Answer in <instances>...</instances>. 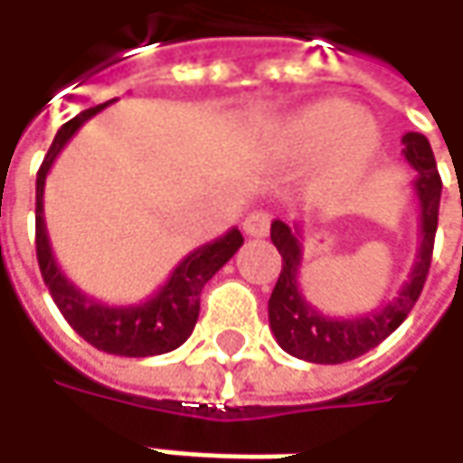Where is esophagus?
<instances>
[{"label":"esophagus","mask_w":463,"mask_h":463,"mask_svg":"<svg viewBox=\"0 0 463 463\" xmlns=\"http://www.w3.org/2000/svg\"><path fill=\"white\" fill-rule=\"evenodd\" d=\"M268 232H270V213L252 211L244 219V234H250V237H268Z\"/></svg>","instance_id":"34e87169"}]
</instances>
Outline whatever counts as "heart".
Masks as SVG:
<instances>
[{"mask_svg":"<svg viewBox=\"0 0 463 463\" xmlns=\"http://www.w3.org/2000/svg\"><path fill=\"white\" fill-rule=\"evenodd\" d=\"M260 149L283 162L319 159L327 177L350 180L371 165L379 128L347 99L322 98L270 123L260 136Z\"/></svg>","mask_w":463,"mask_h":463,"instance_id":"heart-1","label":"heart"}]
</instances>
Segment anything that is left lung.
I'll return each instance as SVG.
<instances>
[{"label":"left lung","instance_id":"left-lung-1","mask_svg":"<svg viewBox=\"0 0 463 463\" xmlns=\"http://www.w3.org/2000/svg\"><path fill=\"white\" fill-rule=\"evenodd\" d=\"M402 144H404L402 149L404 159L418 172L412 187L420 203V247L410 276L392 301L358 317H325L311 301H307L298 286V270L304 255L301 226H288L283 222L270 223V240L283 258V268L268 301V319L278 345L288 355L325 365L353 361L383 343L407 319V314L420 298L433 258L438 205H440L443 185H440L430 141L422 134L410 131L402 136Z\"/></svg>","mask_w":463,"mask_h":463}]
</instances>
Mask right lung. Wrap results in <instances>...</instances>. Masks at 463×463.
Instances as JSON below:
<instances>
[{
	"label": "right lung",
	"instance_id": "add662e5",
	"mask_svg": "<svg viewBox=\"0 0 463 463\" xmlns=\"http://www.w3.org/2000/svg\"><path fill=\"white\" fill-rule=\"evenodd\" d=\"M110 102L81 110L80 116L63 123L51 149L45 154L43 165L38 169V180H35V252H38L41 276H43L48 291L63 314V319L74 327L80 337L110 355L146 358V355L169 353L190 337V332L198 322L203 286L234 258V252L244 244V237L237 226H232L219 240L201 244L198 250H193L190 255L177 262L167 283L159 286L156 294L138 301V304H126V307L105 304V301H98V298L84 294L63 276V270L53 258L48 232H45V177L53 167L56 156L71 141V136L77 134L90 118L105 110Z\"/></svg>",
	"mask_w": 463,
	"mask_h": 463
}]
</instances>
